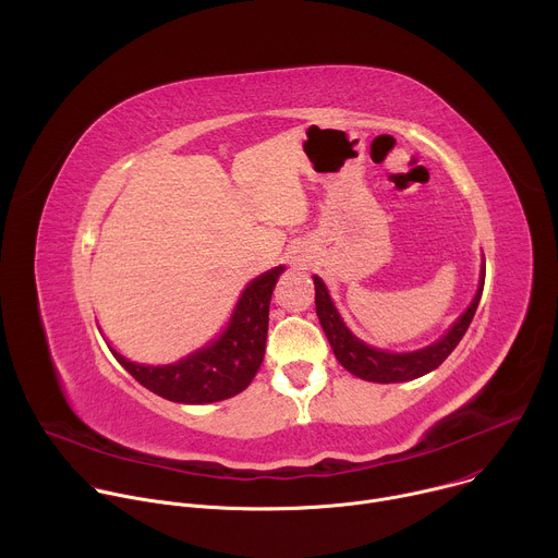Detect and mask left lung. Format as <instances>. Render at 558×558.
<instances>
[{"label":"left lung","instance_id":"obj_1","mask_svg":"<svg viewBox=\"0 0 558 558\" xmlns=\"http://www.w3.org/2000/svg\"><path fill=\"white\" fill-rule=\"evenodd\" d=\"M484 280H486V263H484V271H482V287L476 291L472 304L468 306V311L459 317L454 323V327L448 331L446 338H441L439 342H435L428 349L415 351V353H386V351H377L366 347L364 342H360L340 320V315L329 298V291L325 287V282L313 276L315 282V311L317 317H320V325L331 342V349L338 357V362L353 375L368 379V381H379V384H395V381H409L415 377H422L426 373H430L433 368H437L452 351L454 347L461 342L463 333L468 331L474 311L480 306L482 300V291H484Z\"/></svg>","mask_w":558,"mask_h":558}]
</instances>
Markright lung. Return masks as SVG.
I'll return each mask as SVG.
<instances>
[{
    "label": "right lung",
    "mask_w": 558,
    "mask_h": 558,
    "mask_svg": "<svg viewBox=\"0 0 558 558\" xmlns=\"http://www.w3.org/2000/svg\"><path fill=\"white\" fill-rule=\"evenodd\" d=\"M280 274L282 267H276L250 282L227 331L207 349L177 364L143 366L128 362L114 351L112 355L138 384L170 402L209 404L227 400L245 390L263 364L269 302Z\"/></svg>",
    "instance_id": "1"
}]
</instances>
